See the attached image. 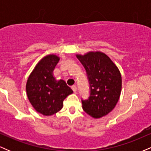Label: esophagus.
<instances>
[{
    "instance_id": "1",
    "label": "esophagus",
    "mask_w": 151,
    "mask_h": 151,
    "mask_svg": "<svg viewBox=\"0 0 151 151\" xmlns=\"http://www.w3.org/2000/svg\"><path fill=\"white\" fill-rule=\"evenodd\" d=\"M72 89L73 90L74 92H76V91H77V86H76L75 85H73L72 86Z\"/></svg>"
}]
</instances>
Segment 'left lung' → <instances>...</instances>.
Instances as JSON below:
<instances>
[{
    "label": "left lung",
    "instance_id": "left-lung-1",
    "mask_svg": "<svg viewBox=\"0 0 151 151\" xmlns=\"http://www.w3.org/2000/svg\"><path fill=\"white\" fill-rule=\"evenodd\" d=\"M85 68L89 81L90 96L81 101L82 108L93 119L110 113L121 95L122 79L117 66L108 55L99 51L76 55Z\"/></svg>",
    "mask_w": 151,
    "mask_h": 151
}]
</instances>
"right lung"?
<instances>
[{
	"label": "right lung",
	"mask_w": 151,
	"mask_h": 151,
	"mask_svg": "<svg viewBox=\"0 0 151 151\" xmlns=\"http://www.w3.org/2000/svg\"><path fill=\"white\" fill-rule=\"evenodd\" d=\"M59 60L56 55L44 57L35 67L26 83L31 105L44 116H52L61 110L65 99L73 93L63 79L57 80L54 77L53 71Z\"/></svg>",
	"instance_id": "add662e5"
}]
</instances>
